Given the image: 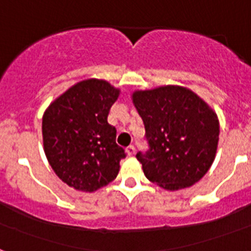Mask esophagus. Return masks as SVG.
<instances>
[{
    "label": "esophagus",
    "mask_w": 251,
    "mask_h": 251,
    "mask_svg": "<svg viewBox=\"0 0 251 251\" xmlns=\"http://www.w3.org/2000/svg\"><path fill=\"white\" fill-rule=\"evenodd\" d=\"M126 153H127L129 156H133L134 153H135V147H134V146H129V147L126 149Z\"/></svg>",
    "instance_id": "obj_1"
}]
</instances>
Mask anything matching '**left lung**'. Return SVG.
<instances>
[{
	"instance_id": "left-lung-1",
	"label": "left lung",
	"mask_w": 251,
	"mask_h": 251,
	"mask_svg": "<svg viewBox=\"0 0 251 251\" xmlns=\"http://www.w3.org/2000/svg\"><path fill=\"white\" fill-rule=\"evenodd\" d=\"M133 102L143 120L149 150L137 153L146 177L167 190L198 182L210 169L219 142L214 110L178 86L137 91Z\"/></svg>"
}]
</instances>
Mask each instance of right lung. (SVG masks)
Here are the masks:
<instances>
[{
  "label": "right lung",
  "mask_w": 251,
  "mask_h": 251,
  "mask_svg": "<svg viewBox=\"0 0 251 251\" xmlns=\"http://www.w3.org/2000/svg\"><path fill=\"white\" fill-rule=\"evenodd\" d=\"M118 94L105 80H83L56 99L43 116L47 159L76 190L91 193L112 182L126 157L116 143V127L108 124Z\"/></svg>",
  "instance_id": "add662e5"
}]
</instances>
